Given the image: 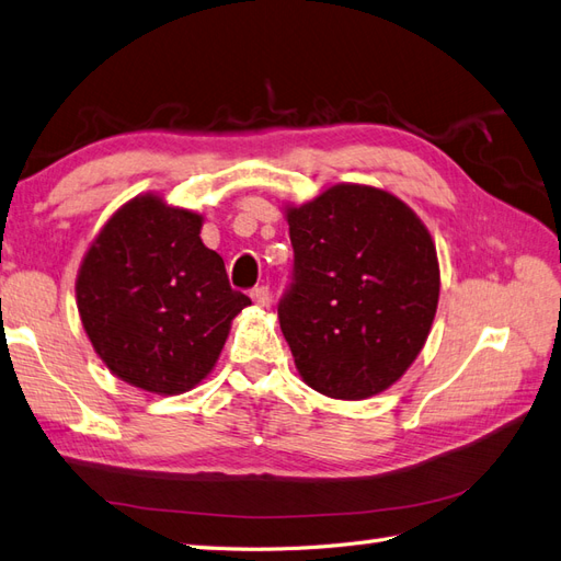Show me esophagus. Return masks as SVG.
I'll list each match as a JSON object with an SVG mask.
<instances>
[{"instance_id": "1", "label": "esophagus", "mask_w": 561, "mask_h": 561, "mask_svg": "<svg viewBox=\"0 0 561 561\" xmlns=\"http://www.w3.org/2000/svg\"><path fill=\"white\" fill-rule=\"evenodd\" d=\"M250 297H252L254 305L266 307V305H268V287H266V285H256V287H252Z\"/></svg>"}]
</instances>
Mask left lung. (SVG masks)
I'll return each mask as SVG.
<instances>
[{
    "label": "left lung",
    "mask_w": 561,
    "mask_h": 561,
    "mask_svg": "<svg viewBox=\"0 0 561 561\" xmlns=\"http://www.w3.org/2000/svg\"><path fill=\"white\" fill-rule=\"evenodd\" d=\"M295 250L278 301L305 382L332 399L393 385L425 344L438 301L432 236L391 193L340 184L287 209Z\"/></svg>",
    "instance_id": "obj_1"
}]
</instances>
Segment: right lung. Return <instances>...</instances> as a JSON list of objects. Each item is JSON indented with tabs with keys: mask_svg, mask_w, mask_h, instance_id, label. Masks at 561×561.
<instances>
[{
	"mask_svg": "<svg viewBox=\"0 0 561 561\" xmlns=\"http://www.w3.org/2000/svg\"><path fill=\"white\" fill-rule=\"evenodd\" d=\"M203 217L156 195L117 209L84 254L78 309L96 354L119 380L181 393L215 368L250 297L203 245Z\"/></svg>",
	"mask_w": 561,
	"mask_h": 561,
	"instance_id": "obj_1",
	"label": "right lung"
}]
</instances>
